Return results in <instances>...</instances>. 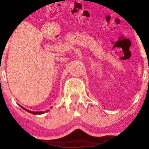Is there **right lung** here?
<instances>
[{
	"instance_id": "1",
	"label": "right lung",
	"mask_w": 149,
	"mask_h": 149,
	"mask_svg": "<svg viewBox=\"0 0 149 149\" xmlns=\"http://www.w3.org/2000/svg\"><path fill=\"white\" fill-rule=\"evenodd\" d=\"M20 106V105H19ZM20 107H21L22 109H24V110H25L26 111H27V112H29V113H32V114H34V115H40V114H42V113H45V111H29V110H28V109H25V108H24L23 107H22V106H20ZM47 111H49V110H47V111H46V112H47Z\"/></svg>"
}]
</instances>
